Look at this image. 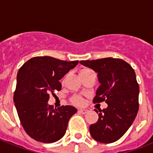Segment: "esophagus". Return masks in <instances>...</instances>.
Masks as SVG:
<instances>
[{
  "label": "esophagus",
  "instance_id": "1",
  "mask_svg": "<svg viewBox=\"0 0 153 153\" xmlns=\"http://www.w3.org/2000/svg\"><path fill=\"white\" fill-rule=\"evenodd\" d=\"M78 112L80 113H82V114H86V113H87L89 112V110H87V109H79L78 110Z\"/></svg>",
  "mask_w": 153,
  "mask_h": 153
}]
</instances>
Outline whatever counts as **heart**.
I'll return each mask as SVG.
<instances>
[{
	"label": "heart",
	"mask_w": 153,
	"mask_h": 153,
	"mask_svg": "<svg viewBox=\"0 0 153 153\" xmlns=\"http://www.w3.org/2000/svg\"><path fill=\"white\" fill-rule=\"evenodd\" d=\"M92 71L89 69H83L82 70H80V72H79V75H80L81 77H83L84 76H86V74H90L91 73ZM70 101L72 102L73 104L74 105H76V106H81V105H83V100L82 97H79L78 95H74L71 98H70Z\"/></svg>",
	"instance_id": "b5f03b06"
}]
</instances>
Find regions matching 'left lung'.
I'll return each mask as SVG.
<instances>
[{
    "label": "left lung",
    "mask_w": 153,
    "mask_h": 153,
    "mask_svg": "<svg viewBox=\"0 0 153 153\" xmlns=\"http://www.w3.org/2000/svg\"><path fill=\"white\" fill-rule=\"evenodd\" d=\"M79 63L97 73L100 83L94 103L105 102L107 108L99 110L98 121L90 126L92 137L102 143H112L126 133L139 110V84L130 65L118 58L81 60Z\"/></svg>",
    "instance_id": "8db88e82"
}]
</instances>
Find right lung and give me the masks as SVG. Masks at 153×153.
Wrapping results in <instances>:
<instances>
[{"label": "right lung", "mask_w": 153, "mask_h": 153, "mask_svg": "<svg viewBox=\"0 0 153 153\" xmlns=\"http://www.w3.org/2000/svg\"><path fill=\"white\" fill-rule=\"evenodd\" d=\"M51 56L31 58L20 68L13 94L17 114L25 132L36 141L51 143L66 133L69 120L77 109L48 105L50 94L61 90L59 80L78 64Z\"/></svg>", "instance_id": "obj_1"}]
</instances>
